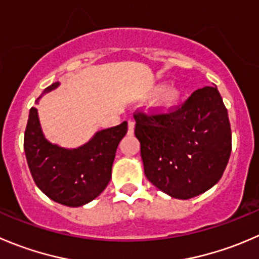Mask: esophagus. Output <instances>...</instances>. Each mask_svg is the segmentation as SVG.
Masks as SVG:
<instances>
[{
    "label": "esophagus",
    "mask_w": 259,
    "mask_h": 259,
    "mask_svg": "<svg viewBox=\"0 0 259 259\" xmlns=\"http://www.w3.org/2000/svg\"><path fill=\"white\" fill-rule=\"evenodd\" d=\"M127 126H129V134H134V127H135V121L134 120H129L127 121Z\"/></svg>",
    "instance_id": "1"
}]
</instances>
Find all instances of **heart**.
Masks as SVG:
<instances>
[{"mask_svg": "<svg viewBox=\"0 0 259 259\" xmlns=\"http://www.w3.org/2000/svg\"><path fill=\"white\" fill-rule=\"evenodd\" d=\"M157 97H155V107L160 111H169L175 109L181 101L182 92L178 87L165 86L164 83H159L153 90Z\"/></svg>", "mask_w": 259, "mask_h": 259, "instance_id": "obj_1", "label": "heart"}]
</instances>
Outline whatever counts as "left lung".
Here are the masks:
<instances>
[{
  "mask_svg": "<svg viewBox=\"0 0 259 259\" xmlns=\"http://www.w3.org/2000/svg\"><path fill=\"white\" fill-rule=\"evenodd\" d=\"M134 119L145 177L158 190L187 200L219 182L232 152V130L217 86L196 90L172 112H138Z\"/></svg>",
  "mask_w": 259,
  "mask_h": 259,
  "instance_id": "8db88e82",
  "label": "left lung"
}]
</instances>
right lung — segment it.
Instances as JSON below:
<instances>
[{
	"label": "right lung",
	"instance_id": "right-lung-1",
	"mask_svg": "<svg viewBox=\"0 0 259 259\" xmlns=\"http://www.w3.org/2000/svg\"><path fill=\"white\" fill-rule=\"evenodd\" d=\"M59 84H50L42 95ZM126 132L127 122L124 121L117 126L100 130L81 147L68 149L53 144L44 137L37 110L31 107L24 149L34 182L58 204L71 207L89 204L109 185L115 153Z\"/></svg>",
	"mask_w": 259,
	"mask_h": 259
}]
</instances>
